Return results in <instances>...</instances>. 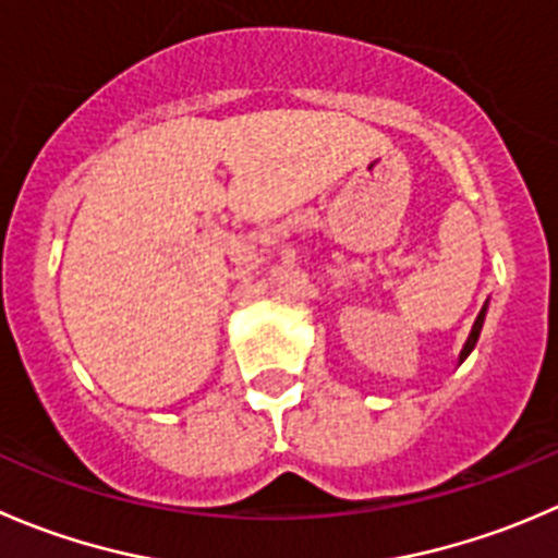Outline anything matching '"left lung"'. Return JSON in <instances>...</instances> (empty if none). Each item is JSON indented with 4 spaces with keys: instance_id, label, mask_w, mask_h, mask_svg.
Listing matches in <instances>:
<instances>
[{
    "instance_id": "obj_1",
    "label": "left lung",
    "mask_w": 558,
    "mask_h": 558,
    "mask_svg": "<svg viewBox=\"0 0 558 558\" xmlns=\"http://www.w3.org/2000/svg\"><path fill=\"white\" fill-rule=\"evenodd\" d=\"M485 313H488V302H485V305H483V311H480V316L474 318V327H472V332H469L466 343H463L461 354H458V365H461V362L466 360L469 354H472V351H474V345H477V340H480V332H483V324H485Z\"/></svg>"
}]
</instances>
